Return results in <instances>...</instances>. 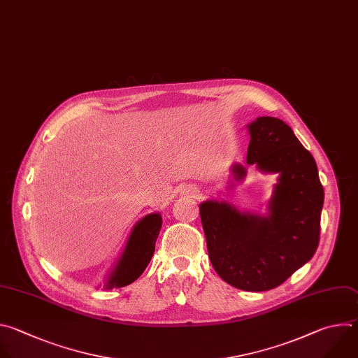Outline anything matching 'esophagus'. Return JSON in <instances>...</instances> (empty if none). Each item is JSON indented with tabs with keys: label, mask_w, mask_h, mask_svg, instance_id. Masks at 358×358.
I'll return each mask as SVG.
<instances>
[{
	"label": "esophagus",
	"mask_w": 358,
	"mask_h": 358,
	"mask_svg": "<svg viewBox=\"0 0 358 358\" xmlns=\"http://www.w3.org/2000/svg\"><path fill=\"white\" fill-rule=\"evenodd\" d=\"M190 194H192L193 197H197V196H199V190H192Z\"/></svg>",
	"instance_id": "1"
}]
</instances>
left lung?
<instances>
[{"mask_svg":"<svg viewBox=\"0 0 358 358\" xmlns=\"http://www.w3.org/2000/svg\"><path fill=\"white\" fill-rule=\"evenodd\" d=\"M247 164L279 173L269 216L241 213L227 203L199 206L208 258L231 287L262 292L287 280L316 252L323 186L312 154L282 120L259 117L248 125ZM237 179L245 175L234 165Z\"/></svg>","mask_w":358,"mask_h":358,"instance_id":"left-lung-1","label":"left lung"}]
</instances>
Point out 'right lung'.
<instances>
[{
  "instance_id": "right-lung-1",
  "label": "right lung",
  "mask_w": 358,
  "mask_h": 358,
  "mask_svg": "<svg viewBox=\"0 0 358 358\" xmlns=\"http://www.w3.org/2000/svg\"><path fill=\"white\" fill-rule=\"evenodd\" d=\"M161 227L162 217L158 213L150 214L134 227L124 254L107 282V288L127 287L141 276L154 255Z\"/></svg>"
}]
</instances>
